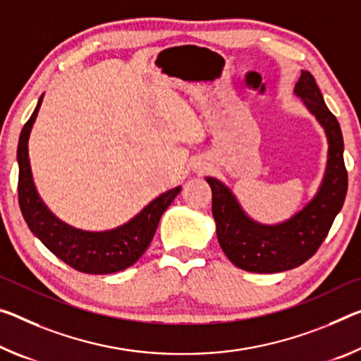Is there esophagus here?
<instances>
[{
    "instance_id": "34e87169",
    "label": "esophagus",
    "mask_w": 361,
    "mask_h": 361,
    "mask_svg": "<svg viewBox=\"0 0 361 361\" xmlns=\"http://www.w3.org/2000/svg\"><path fill=\"white\" fill-rule=\"evenodd\" d=\"M205 170H209V164H199L196 167V171L197 173H204Z\"/></svg>"
}]
</instances>
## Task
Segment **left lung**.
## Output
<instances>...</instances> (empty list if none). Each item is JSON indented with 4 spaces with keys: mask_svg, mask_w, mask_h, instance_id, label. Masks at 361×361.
<instances>
[{
    "mask_svg": "<svg viewBox=\"0 0 361 361\" xmlns=\"http://www.w3.org/2000/svg\"><path fill=\"white\" fill-rule=\"evenodd\" d=\"M294 93L322 125L328 140V160L318 191L304 207L276 225H263L245 214L236 196L214 176L212 215L223 252L238 268L252 273H279L302 265L328 236L347 194L344 140L341 125L331 114L310 72L302 71Z\"/></svg>",
    "mask_w": 361,
    "mask_h": 361,
    "instance_id": "obj_1",
    "label": "left lung"
}]
</instances>
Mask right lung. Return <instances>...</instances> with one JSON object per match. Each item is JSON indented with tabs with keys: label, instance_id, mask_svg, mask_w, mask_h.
I'll return each mask as SVG.
<instances>
[{
	"label": "right lung",
	"instance_id": "1",
	"mask_svg": "<svg viewBox=\"0 0 361 361\" xmlns=\"http://www.w3.org/2000/svg\"><path fill=\"white\" fill-rule=\"evenodd\" d=\"M43 94L27 120L19 136L17 164H19V205L30 231L68 267L88 274H109L133 265L151 244L159 220L171 201L178 196L181 186L160 194L154 201L123 225L106 231H85L67 225L48 209L33 181L28 138L35 123Z\"/></svg>",
	"mask_w": 361,
	"mask_h": 361
}]
</instances>
